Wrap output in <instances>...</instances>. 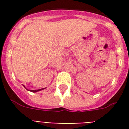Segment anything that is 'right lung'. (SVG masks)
I'll list each match as a JSON object with an SVG mask.
<instances>
[{
  "label": "right lung",
  "instance_id": "obj_1",
  "mask_svg": "<svg viewBox=\"0 0 129 129\" xmlns=\"http://www.w3.org/2000/svg\"><path fill=\"white\" fill-rule=\"evenodd\" d=\"M44 88H42V89H39V90H30V91L32 92H38V91H40V90H42Z\"/></svg>",
  "mask_w": 129,
  "mask_h": 129
}]
</instances>
